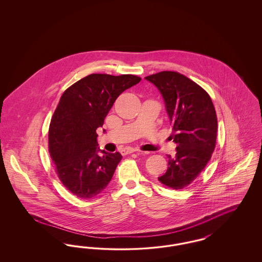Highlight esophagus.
<instances>
[{
    "label": "esophagus",
    "mask_w": 262,
    "mask_h": 262,
    "mask_svg": "<svg viewBox=\"0 0 262 262\" xmlns=\"http://www.w3.org/2000/svg\"><path fill=\"white\" fill-rule=\"evenodd\" d=\"M137 151H139V150L136 149V148H132V147H127V148H124V149L122 150L121 153H122L123 155H126V154H130V153L137 152Z\"/></svg>",
    "instance_id": "34e87169"
}]
</instances>
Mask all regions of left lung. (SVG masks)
Returning <instances> with one entry per match:
<instances>
[{"instance_id": "1", "label": "left lung", "mask_w": 262, "mask_h": 262, "mask_svg": "<svg viewBox=\"0 0 262 262\" xmlns=\"http://www.w3.org/2000/svg\"><path fill=\"white\" fill-rule=\"evenodd\" d=\"M162 95L177 143L176 155H168V169L158 180L182 189L201 173L216 144L217 116L208 93L187 76L176 72L148 75Z\"/></svg>"}]
</instances>
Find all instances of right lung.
Instances as JSON below:
<instances>
[{
  "mask_svg": "<svg viewBox=\"0 0 262 262\" xmlns=\"http://www.w3.org/2000/svg\"><path fill=\"white\" fill-rule=\"evenodd\" d=\"M140 80L137 75L92 74L62 93L51 120L49 152L60 181L77 198H94L110 183L122 155L100 149L96 129L120 94Z\"/></svg>",
  "mask_w": 262,
  "mask_h": 262,
  "instance_id": "1",
  "label": "right lung"
}]
</instances>
